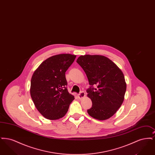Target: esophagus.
Listing matches in <instances>:
<instances>
[{
    "mask_svg": "<svg viewBox=\"0 0 155 155\" xmlns=\"http://www.w3.org/2000/svg\"><path fill=\"white\" fill-rule=\"evenodd\" d=\"M85 96V93L83 91L81 92L78 95V97L79 99H82V98H84Z\"/></svg>",
    "mask_w": 155,
    "mask_h": 155,
    "instance_id": "obj_1",
    "label": "esophagus"
}]
</instances>
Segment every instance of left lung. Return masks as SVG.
Masks as SVG:
<instances>
[{
    "mask_svg": "<svg viewBox=\"0 0 155 155\" xmlns=\"http://www.w3.org/2000/svg\"><path fill=\"white\" fill-rule=\"evenodd\" d=\"M77 62L91 85L87 91L92 102V107L87 110L89 115L99 120L110 118L124 99L127 85L122 71L110 59L102 55L80 56Z\"/></svg>",
    "mask_w": 155,
    "mask_h": 155,
    "instance_id": "8db88e82",
    "label": "left lung"
}]
</instances>
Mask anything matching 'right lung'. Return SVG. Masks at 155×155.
I'll list each match as a JSON object with an SVG mask.
<instances>
[{"instance_id": "right-lung-1", "label": "right lung", "mask_w": 155, "mask_h": 155, "mask_svg": "<svg viewBox=\"0 0 155 155\" xmlns=\"http://www.w3.org/2000/svg\"><path fill=\"white\" fill-rule=\"evenodd\" d=\"M76 55L60 54L44 61L31 80L30 95L37 110L45 118L54 120L64 117L74 99L66 88L65 73Z\"/></svg>"}]
</instances>
